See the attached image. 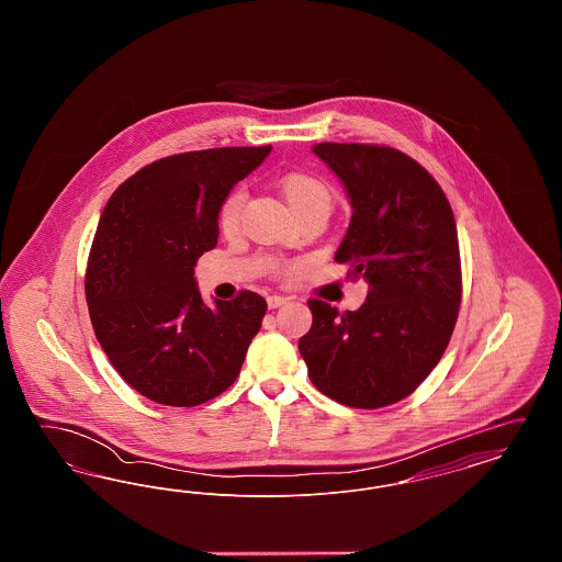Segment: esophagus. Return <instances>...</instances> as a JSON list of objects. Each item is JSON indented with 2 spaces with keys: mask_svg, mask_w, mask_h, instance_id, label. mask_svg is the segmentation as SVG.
Listing matches in <instances>:
<instances>
[{
  "mask_svg": "<svg viewBox=\"0 0 562 562\" xmlns=\"http://www.w3.org/2000/svg\"><path fill=\"white\" fill-rule=\"evenodd\" d=\"M289 299L286 296H280V294H271V296H268V305L269 310H276V307H282L284 303H286Z\"/></svg>",
  "mask_w": 562,
  "mask_h": 562,
  "instance_id": "34e87169",
  "label": "esophagus"
}]
</instances>
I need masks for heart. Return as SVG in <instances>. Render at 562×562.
I'll use <instances>...</instances> for the list:
<instances>
[{
  "label": "heart",
  "mask_w": 562,
  "mask_h": 562,
  "mask_svg": "<svg viewBox=\"0 0 562 562\" xmlns=\"http://www.w3.org/2000/svg\"><path fill=\"white\" fill-rule=\"evenodd\" d=\"M280 191L291 209V213L299 214L310 209H330V189L328 186L310 175V172H289L280 179ZM246 193L241 189H234L218 206V227L223 232H234L240 221L241 206H244Z\"/></svg>",
  "instance_id": "1"
}]
</instances>
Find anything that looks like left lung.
<instances>
[{
    "instance_id": "obj_1",
    "label": "left lung",
    "mask_w": 562,
    "mask_h": 562,
    "mask_svg": "<svg viewBox=\"0 0 562 562\" xmlns=\"http://www.w3.org/2000/svg\"><path fill=\"white\" fill-rule=\"evenodd\" d=\"M344 183L348 234L335 252L367 301L339 314L312 299V328L299 339L312 383L333 401L379 408L406 398L451 341L461 303L453 211L428 170L392 147H312Z\"/></svg>"
}]
</instances>
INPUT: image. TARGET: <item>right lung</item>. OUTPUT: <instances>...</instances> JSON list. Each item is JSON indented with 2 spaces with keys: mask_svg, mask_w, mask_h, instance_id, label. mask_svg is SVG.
<instances>
[{
  "mask_svg": "<svg viewBox=\"0 0 562 562\" xmlns=\"http://www.w3.org/2000/svg\"><path fill=\"white\" fill-rule=\"evenodd\" d=\"M271 147H221L140 168L109 198L86 269L94 335L149 401L198 406L240 374L268 303L241 291L202 301L193 268L218 238V206Z\"/></svg>",
  "mask_w": 562,
  "mask_h": 562,
  "instance_id": "right-lung-1",
  "label": "right lung"
}]
</instances>
